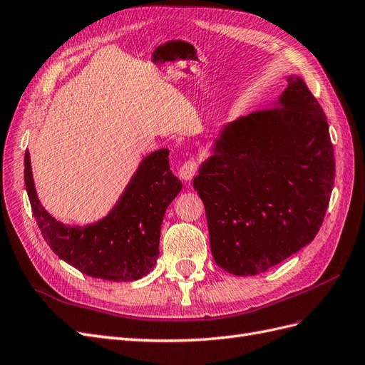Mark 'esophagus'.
<instances>
[{
	"instance_id": "34e87169",
	"label": "esophagus",
	"mask_w": 365,
	"mask_h": 365,
	"mask_svg": "<svg viewBox=\"0 0 365 365\" xmlns=\"http://www.w3.org/2000/svg\"><path fill=\"white\" fill-rule=\"evenodd\" d=\"M197 170V163L195 160L185 161L180 168V176L184 181H192Z\"/></svg>"
}]
</instances>
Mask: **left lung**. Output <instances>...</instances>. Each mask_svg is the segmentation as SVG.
<instances>
[{
    "label": "left lung",
    "instance_id": "left-lung-1",
    "mask_svg": "<svg viewBox=\"0 0 365 365\" xmlns=\"http://www.w3.org/2000/svg\"><path fill=\"white\" fill-rule=\"evenodd\" d=\"M193 187L210 248L230 274L257 275L311 244L335 180L322 106L298 76L271 108L230 121L213 138Z\"/></svg>",
    "mask_w": 365,
    "mask_h": 365
}]
</instances>
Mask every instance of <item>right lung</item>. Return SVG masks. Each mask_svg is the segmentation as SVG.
<instances>
[{"label": "right lung", "mask_w": 365, "mask_h": 365, "mask_svg": "<svg viewBox=\"0 0 365 365\" xmlns=\"http://www.w3.org/2000/svg\"><path fill=\"white\" fill-rule=\"evenodd\" d=\"M24 181L33 216L53 252L90 277L109 282H134L153 269L164 213L182 189L170 170L169 149L153 150L140 161L105 217L86 225H67L41 204L29 150Z\"/></svg>", "instance_id": "1"}]
</instances>
